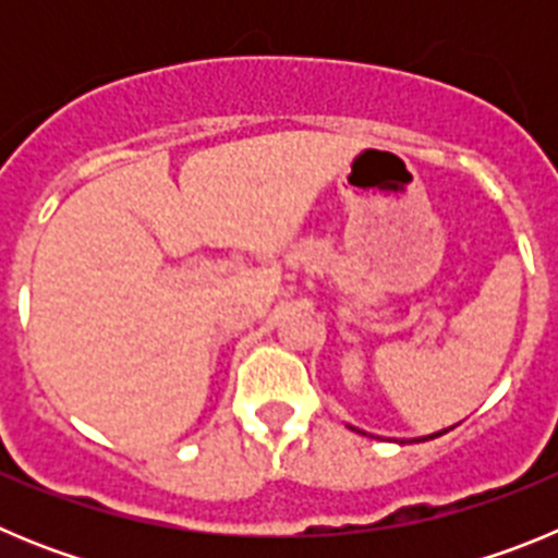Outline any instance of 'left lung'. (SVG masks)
I'll return each instance as SVG.
<instances>
[{"instance_id": "obj_1", "label": "left lung", "mask_w": 558, "mask_h": 558, "mask_svg": "<svg viewBox=\"0 0 558 558\" xmlns=\"http://www.w3.org/2000/svg\"><path fill=\"white\" fill-rule=\"evenodd\" d=\"M349 427H352V425H349ZM452 427H456V425H452ZM452 427H445V430H438V433H430V436H422V438H411V441H427V438H438V436H445V433H447V430H452ZM352 430H357V427H352ZM357 433H363V436H368V433H366V430H357Z\"/></svg>"}]
</instances>
